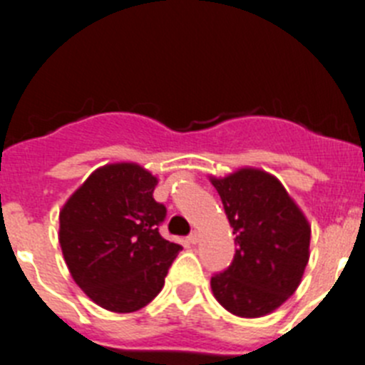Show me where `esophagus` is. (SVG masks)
Returning a JSON list of instances; mask_svg holds the SVG:
<instances>
[{"mask_svg":"<svg viewBox=\"0 0 365 365\" xmlns=\"http://www.w3.org/2000/svg\"><path fill=\"white\" fill-rule=\"evenodd\" d=\"M188 241H190V243H192V245L197 243V241H199V232H197V230H193L192 234L188 235Z\"/></svg>","mask_w":365,"mask_h":365,"instance_id":"1","label":"esophagus"}]
</instances>
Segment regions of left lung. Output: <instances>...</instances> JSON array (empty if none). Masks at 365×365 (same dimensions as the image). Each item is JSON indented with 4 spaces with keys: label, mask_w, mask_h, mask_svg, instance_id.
Here are the masks:
<instances>
[{
    "label": "left lung",
    "mask_w": 365,
    "mask_h": 365,
    "mask_svg": "<svg viewBox=\"0 0 365 365\" xmlns=\"http://www.w3.org/2000/svg\"><path fill=\"white\" fill-rule=\"evenodd\" d=\"M210 182L237 245L232 265L212 276V292L235 316L270 314L302 283L311 225L282 182L263 170L241 168L227 177H210Z\"/></svg>",
    "instance_id": "obj_1"
}]
</instances>
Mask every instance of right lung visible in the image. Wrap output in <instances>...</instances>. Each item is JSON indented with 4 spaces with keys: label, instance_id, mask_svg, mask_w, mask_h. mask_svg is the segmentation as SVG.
Here are the masks:
<instances>
[{
    "label": "right lung",
    "instance_id": "1",
    "mask_svg": "<svg viewBox=\"0 0 365 365\" xmlns=\"http://www.w3.org/2000/svg\"><path fill=\"white\" fill-rule=\"evenodd\" d=\"M157 177L135 163L98 168L60 210L58 240L76 285L111 312L146 307L182 247L164 240Z\"/></svg>",
    "mask_w": 365,
    "mask_h": 365
}]
</instances>
